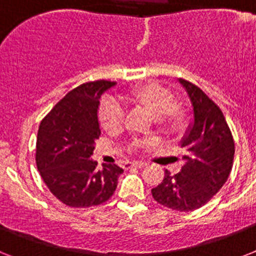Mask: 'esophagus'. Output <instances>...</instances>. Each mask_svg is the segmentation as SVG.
<instances>
[{"label": "esophagus", "instance_id": "esophagus-1", "mask_svg": "<svg viewBox=\"0 0 256 256\" xmlns=\"http://www.w3.org/2000/svg\"><path fill=\"white\" fill-rule=\"evenodd\" d=\"M146 166L144 162H132V164H128V168H142Z\"/></svg>", "mask_w": 256, "mask_h": 256}]
</instances>
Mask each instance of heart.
Segmentation results:
<instances>
[{
    "label": "heart",
    "instance_id": "1",
    "mask_svg": "<svg viewBox=\"0 0 256 256\" xmlns=\"http://www.w3.org/2000/svg\"><path fill=\"white\" fill-rule=\"evenodd\" d=\"M130 104L144 106L154 118H158L160 128L168 132L178 130L184 120V112L174 104V96L164 86L150 82L138 86L126 96ZM124 112L116 100H106L100 108V122L108 132H116L122 126Z\"/></svg>",
    "mask_w": 256,
    "mask_h": 256
}]
</instances>
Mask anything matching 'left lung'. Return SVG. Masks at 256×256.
I'll return each instance as SVG.
<instances>
[{"mask_svg":"<svg viewBox=\"0 0 256 256\" xmlns=\"http://www.w3.org/2000/svg\"><path fill=\"white\" fill-rule=\"evenodd\" d=\"M191 104V122L180 140L183 164L178 174L168 170L152 190V198L176 211L204 206L230 175L234 140L220 108L199 88L179 78Z\"/></svg>","mask_w":256,"mask_h":256,"instance_id":"8db88e82","label":"left lung"}]
</instances>
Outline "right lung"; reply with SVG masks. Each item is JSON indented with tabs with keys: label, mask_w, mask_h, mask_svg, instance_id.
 Returning a JSON list of instances; mask_svg holds the SVG:
<instances>
[{
	"label": "right lung",
	"mask_w": 256,
	"mask_h": 256,
	"mask_svg": "<svg viewBox=\"0 0 256 256\" xmlns=\"http://www.w3.org/2000/svg\"><path fill=\"white\" fill-rule=\"evenodd\" d=\"M116 82H88L68 92L42 120L36 162L56 198L70 207H92L106 202L116 188L124 168L96 166L92 160L100 136V96Z\"/></svg>",
	"instance_id": "obj_1"
}]
</instances>
